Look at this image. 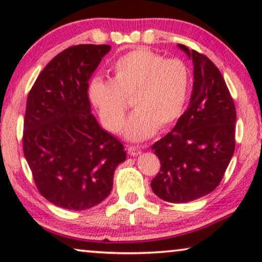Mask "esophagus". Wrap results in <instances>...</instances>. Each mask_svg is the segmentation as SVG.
Wrapping results in <instances>:
<instances>
[{
    "instance_id": "34e87169",
    "label": "esophagus",
    "mask_w": 262,
    "mask_h": 262,
    "mask_svg": "<svg viewBox=\"0 0 262 262\" xmlns=\"http://www.w3.org/2000/svg\"><path fill=\"white\" fill-rule=\"evenodd\" d=\"M127 152H128V155H131V156H138L142 151H141V149L138 148V146L130 145L127 148Z\"/></svg>"
}]
</instances>
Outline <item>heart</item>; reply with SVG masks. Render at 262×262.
<instances>
[{"mask_svg":"<svg viewBox=\"0 0 262 262\" xmlns=\"http://www.w3.org/2000/svg\"><path fill=\"white\" fill-rule=\"evenodd\" d=\"M111 73V80L98 76L88 85L89 100L107 130H121L128 99L135 111L124 135L130 141H144L157 128L166 130L180 119L191 88V73L184 60L136 49L120 56Z\"/></svg>","mask_w":262,"mask_h":262,"instance_id":"obj_1","label":"heart"}]
</instances>
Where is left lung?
Here are the masks:
<instances>
[{"label":"left lung","mask_w":262,"mask_h":262,"mask_svg":"<svg viewBox=\"0 0 262 262\" xmlns=\"http://www.w3.org/2000/svg\"><path fill=\"white\" fill-rule=\"evenodd\" d=\"M193 62L187 110L151 149L161 162L152 192L164 202L188 203L220 185L235 151L236 110L218 68L202 53L178 44Z\"/></svg>","instance_id":"left-lung-1"}]
</instances>
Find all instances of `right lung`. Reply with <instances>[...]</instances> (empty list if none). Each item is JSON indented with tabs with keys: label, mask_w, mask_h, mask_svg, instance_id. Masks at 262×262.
Instances as JSON below:
<instances>
[{
	"label": "right lung",
	"mask_w": 262,
	"mask_h": 262,
	"mask_svg": "<svg viewBox=\"0 0 262 262\" xmlns=\"http://www.w3.org/2000/svg\"><path fill=\"white\" fill-rule=\"evenodd\" d=\"M110 45L82 44L58 53L39 74L27 98L24 154L41 195L81 211L112 191L116 168L126 159L118 139L92 114L88 82Z\"/></svg>",
	"instance_id": "right-lung-1"
}]
</instances>
